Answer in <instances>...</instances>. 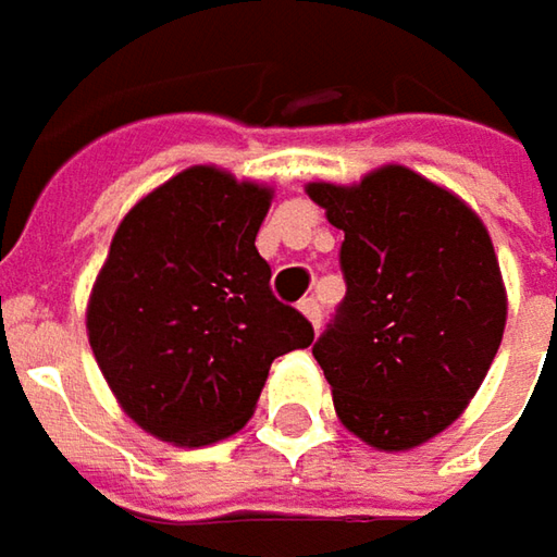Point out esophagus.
Returning <instances> with one entry per match:
<instances>
[{
	"mask_svg": "<svg viewBox=\"0 0 557 557\" xmlns=\"http://www.w3.org/2000/svg\"><path fill=\"white\" fill-rule=\"evenodd\" d=\"M300 312L310 319L312 329H319V322H322V310H319V300H315V297H304V300H300Z\"/></svg>",
	"mask_w": 557,
	"mask_h": 557,
	"instance_id": "34e87169",
	"label": "esophagus"
}]
</instances>
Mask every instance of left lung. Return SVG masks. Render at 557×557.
I'll return each mask as SVG.
<instances>
[{"label": "left lung", "mask_w": 557, "mask_h": 557, "mask_svg": "<svg viewBox=\"0 0 557 557\" xmlns=\"http://www.w3.org/2000/svg\"><path fill=\"white\" fill-rule=\"evenodd\" d=\"M344 232L347 297L312 356L341 424L381 453L443 434L503 344L508 294L483 220L449 188L384 163L359 183H307Z\"/></svg>", "instance_id": "obj_1"}]
</instances>
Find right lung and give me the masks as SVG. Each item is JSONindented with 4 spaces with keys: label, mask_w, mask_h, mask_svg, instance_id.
<instances>
[{
    "label": "right lung",
    "mask_w": 557,
    "mask_h": 557,
    "mask_svg": "<svg viewBox=\"0 0 557 557\" xmlns=\"http://www.w3.org/2000/svg\"><path fill=\"white\" fill-rule=\"evenodd\" d=\"M275 191L198 163L129 207L86 304L120 409L151 437L210 446L245 428L275 356L312 325L272 297L257 232Z\"/></svg>",
    "instance_id": "add662e5"
}]
</instances>
